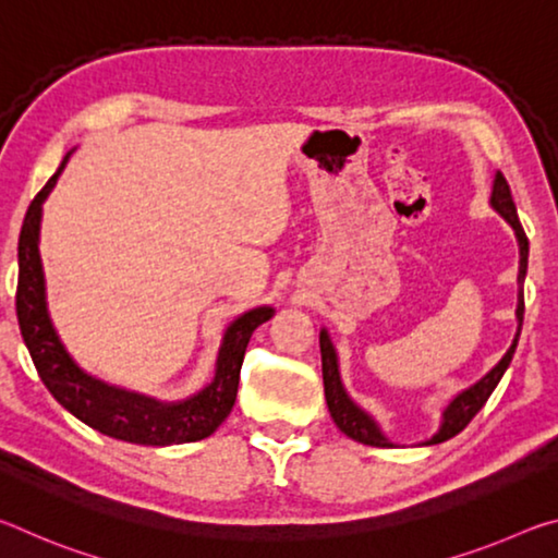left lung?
<instances>
[{"label":"left lung","mask_w":558,"mask_h":558,"mask_svg":"<svg viewBox=\"0 0 558 558\" xmlns=\"http://www.w3.org/2000/svg\"><path fill=\"white\" fill-rule=\"evenodd\" d=\"M489 204L493 209L502 216V219L512 226L517 243H519V272H517V282H519V295H517V335L512 339V347L507 349L505 356L489 369L483 379L468 386L465 391H460L456 399H452L446 409H442L440 415V428L436 430V436L423 440L421 446H436V442L448 440L452 436L468 426V423L475 418V413L483 409L485 401L489 399V393L495 391V386L502 379V374L507 372L509 362H512L514 349L519 342V332H522V319H524V278H526V260H529V241L526 233L519 223L517 216V206L512 202V192H509L507 179L502 172L495 174L493 182V194H489ZM319 352H323V381H325V399H327V409L332 421L337 423V428L344 433L347 438H352L356 442H364V446L372 448H393V442L384 436V430L379 428L369 413L349 399V393L342 384V376H339V362H337V352L332 339H329L327 329L319 332Z\"/></svg>","instance_id":"obj_1"}]
</instances>
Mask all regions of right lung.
Masks as SVG:
<instances>
[{"label":"right lung","instance_id":"obj_1","mask_svg":"<svg viewBox=\"0 0 558 558\" xmlns=\"http://www.w3.org/2000/svg\"><path fill=\"white\" fill-rule=\"evenodd\" d=\"M69 155L29 204L19 233V286H16V317L24 344L34 359L36 372L51 396L65 411L86 423L93 430L116 440L137 442V446H179L209 438L229 418L235 403L241 379L245 347L256 327L268 323L276 310L256 307L235 317L226 327L216 372L209 386L184 401L165 403L145 393L125 391L118 386L96 379L81 369L65 352L46 307V280L39 256L41 206L63 172Z\"/></svg>","mask_w":558,"mask_h":558}]
</instances>
